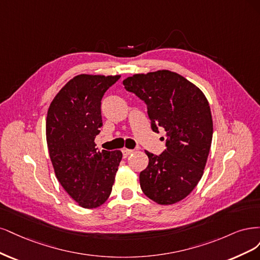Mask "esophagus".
<instances>
[{"label": "esophagus", "instance_id": "1", "mask_svg": "<svg viewBox=\"0 0 260 260\" xmlns=\"http://www.w3.org/2000/svg\"><path fill=\"white\" fill-rule=\"evenodd\" d=\"M122 152H123V156L124 157H127L131 153H133L134 152V150H132V149H126V148H124L123 150H122Z\"/></svg>", "mask_w": 260, "mask_h": 260}]
</instances>
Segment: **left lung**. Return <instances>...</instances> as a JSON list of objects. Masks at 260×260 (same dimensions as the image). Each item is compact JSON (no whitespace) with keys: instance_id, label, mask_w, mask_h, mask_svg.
<instances>
[{"instance_id":"8db88e82","label":"left lung","mask_w":260,"mask_h":260,"mask_svg":"<svg viewBox=\"0 0 260 260\" xmlns=\"http://www.w3.org/2000/svg\"><path fill=\"white\" fill-rule=\"evenodd\" d=\"M123 85L146 103L152 131L166 132L161 155L146 151L149 164L139 175L141 190L160 205L177 203L191 193L204 173L213 138L207 99L193 83L170 70L134 74Z\"/></svg>"}]
</instances>
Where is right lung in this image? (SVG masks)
I'll list each match as a JSON object with an SVG mask.
<instances>
[{
  "label": "right lung",
  "mask_w": 260,
  "mask_h": 260,
  "mask_svg": "<svg viewBox=\"0 0 260 260\" xmlns=\"http://www.w3.org/2000/svg\"><path fill=\"white\" fill-rule=\"evenodd\" d=\"M121 75L79 74L58 91L46 116V141L56 178L83 208L103 205L122 160L120 150L98 151L102 99Z\"/></svg>",
  "instance_id": "1"
}]
</instances>
